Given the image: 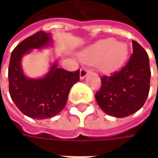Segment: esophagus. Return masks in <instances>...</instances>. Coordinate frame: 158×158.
I'll return each instance as SVG.
<instances>
[{
  "label": "esophagus",
  "mask_w": 158,
  "mask_h": 158,
  "mask_svg": "<svg viewBox=\"0 0 158 158\" xmlns=\"http://www.w3.org/2000/svg\"><path fill=\"white\" fill-rule=\"evenodd\" d=\"M91 72V70L88 69H86V68H82L81 69V71H80V78L81 79H83L85 76L88 75L89 73H90Z\"/></svg>",
  "instance_id": "obj_1"
}]
</instances>
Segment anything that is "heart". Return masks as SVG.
I'll use <instances>...</instances> for the list:
<instances>
[{"instance_id":"1","label":"heart","mask_w":158,"mask_h":158,"mask_svg":"<svg viewBox=\"0 0 158 158\" xmlns=\"http://www.w3.org/2000/svg\"><path fill=\"white\" fill-rule=\"evenodd\" d=\"M128 46L124 42H116L114 39H106L96 42L80 53L84 62L98 63L104 72H113L123 66L128 57Z\"/></svg>"}]
</instances>
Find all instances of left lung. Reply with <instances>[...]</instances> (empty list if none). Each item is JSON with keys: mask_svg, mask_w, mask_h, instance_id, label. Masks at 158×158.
I'll use <instances>...</instances> for the list:
<instances>
[{"mask_svg": "<svg viewBox=\"0 0 158 158\" xmlns=\"http://www.w3.org/2000/svg\"><path fill=\"white\" fill-rule=\"evenodd\" d=\"M133 53L127 63L111 76H101V88L96 92L100 108L113 117L124 118L140 110L149 92L150 69L148 53L132 41Z\"/></svg>", "mask_w": 158, "mask_h": 158, "instance_id": "8db88e82", "label": "left lung"}]
</instances>
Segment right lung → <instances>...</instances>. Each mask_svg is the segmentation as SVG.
Instances as JSON below:
<instances>
[{
  "mask_svg": "<svg viewBox=\"0 0 158 158\" xmlns=\"http://www.w3.org/2000/svg\"><path fill=\"white\" fill-rule=\"evenodd\" d=\"M50 33L40 31L22 41L11 53L9 66V90L12 100L23 114L36 119L52 118L62 111L71 87L79 81L80 70L70 72L52 66L49 73L40 79L24 76L21 59L34 48L50 44Z\"/></svg>",
  "mask_w": 158,
  "mask_h": 158,
  "instance_id": "add662e5",
  "label": "right lung"
}]
</instances>
